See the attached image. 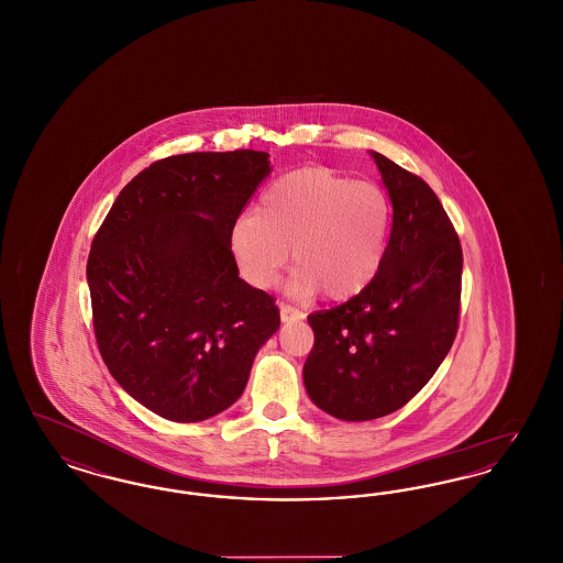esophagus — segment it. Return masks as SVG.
Segmentation results:
<instances>
[{
	"label": "esophagus",
	"mask_w": 563,
	"mask_h": 563,
	"mask_svg": "<svg viewBox=\"0 0 563 563\" xmlns=\"http://www.w3.org/2000/svg\"><path fill=\"white\" fill-rule=\"evenodd\" d=\"M280 321L283 322H291L299 321V319H303V314L294 308V306H289V303H285V301H280Z\"/></svg>",
	"instance_id": "34e87169"
}]
</instances>
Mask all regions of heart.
<instances>
[{"label":"heart","instance_id":"heart-1","mask_svg":"<svg viewBox=\"0 0 563 563\" xmlns=\"http://www.w3.org/2000/svg\"><path fill=\"white\" fill-rule=\"evenodd\" d=\"M388 200L372 184L324 166L297 168L269 184L255 213L230 230V249L244 280L268 289L291 260L289 291L329 299L361 294L382 264Z\"/></svg>","mask_w":563,"mask_h":563}]
</instances>
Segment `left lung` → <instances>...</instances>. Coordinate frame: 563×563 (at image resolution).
I'll use <instances>...</instances> for the list:
<instances>
[{
	"label": "left lung",
	"mask_w": 563,
	"mask_h": 563,
	"mask_svg": "<svg viewBox=\"0 0 563 563\" xmlns=\"http://www.w3.org/2000/svg\"><path fill=\"white\" fill-rule=\"evenodd\" d=\"M393 202V230L374 280L349 301L308 317L314 346L303 384L317 407L346 422L411 401L454 344L462 246L424 179L372 152Z\"/></svg>",
	"instance_id": "1"
}]
</instances>
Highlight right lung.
Instances as JSON below:
<instances>
[{
  "mask_svg": "<svg viewBox=\"0 0 563 563\" xmlns=\"http://www.w3.org/2000/svg\"><path fill=\"white\" fill-rule=\"evenodd\" d=\"M266 152H194L150 164L90 246L92 324L109 374L173 422L236 401L280 324L274 297L239 276L230 230L268 177Z\"/></svg>",
  "mask_w": 563,
  "mask_h": 563,
  "instance_id": "1",
  "label": "right lung"
}]
</instances>
